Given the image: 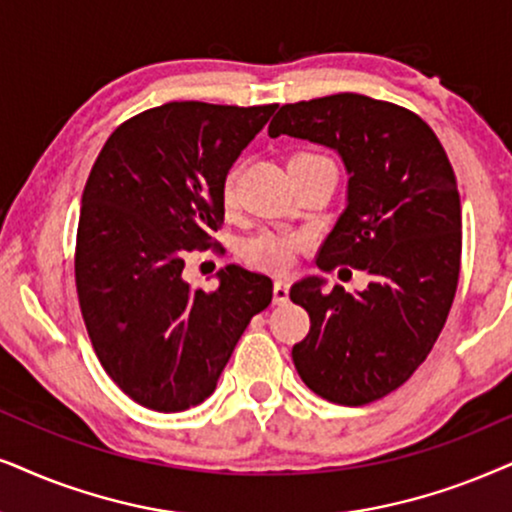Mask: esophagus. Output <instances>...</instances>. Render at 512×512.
<instances>
[{
	"mask_svg": "<svg viewBox=\"0 0 512 512\" xmlns=\"http://www.w3.org/2000/svg\"><path fill=\"white\" fill-rule=\"evenodd\" d=\"M288 293H290L288 283L286 281H276L274 283V304H286Z\"/></svg>",
	"mask_w": 512,
	"mask_h": 512,
	"instance_id": "obj_1",
	"label": "esophagus"
}]
</instances>
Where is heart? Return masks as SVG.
Returning <instances> with one entry per match:
<instances>
[{"label": "heart", "instance_id": "b5f03b06", "mask_svg": "<svg viewBox=\"0 0 512 512\" xmlns=\"http://www.w3.org/2000/svg\"><path fill=\"white\" fill-rule=\"evenodd\" d=\"M316 153H295L290 160L297 158H314ZM238 179H241V163H234L222 177V203L226 208L236 203L238 196ZM304 245L302 236L295 234H276V231H262V234L248 238L243 243L241 255L243 260L252 264V267H260L267 271H288L293 267L297 250Z\"/></svg>", "mask_w": 512, "mask_h": 512}]
</instances>
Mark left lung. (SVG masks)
Wrapping results in <instances>:
<instances>
[{"instance_id": "left-lung-1", "label": "left lung", "mask_w": 512, "mask_h": 512, "mask_svg": "<svg viewBox=\"0 0 512 512\" xmlns=\"http://www.w3.org/2000/svg\"><path fill=\"white\" fill-rule=\"evenodd\" d=\"M278 134L342 155L347 208L316 264L371 276L361 293H326L321 278L290 288L312 323L293 347L295 368L333 404H371L423 364L454 302L463 245L454 167L428 122L364 94L286 103L269 125Z\"/></svg>"}]
</instances>
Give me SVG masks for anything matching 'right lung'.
I'll return each mask as SVG.
<instances>
[{
  "label": "right lung",
  "mask_w": 512,
  "mask_h": 512,
  "mask_svg": "<svg viewBox=\"0 0 512 512\" xmlns=\"http://www.w3.org/2000/svg\"><path fill=\"white\" fill-rule=\"evenodd\" d=\"M276 108H148L115 129L89 172L77 300L103 371L146 409L174 413L208 399L250 319L269 307V276L229 264L205 293L181 271L189 252L219 248L224 172Z\"/></svg>",
  "instance_id": "add662e5"
}]
</instances>
